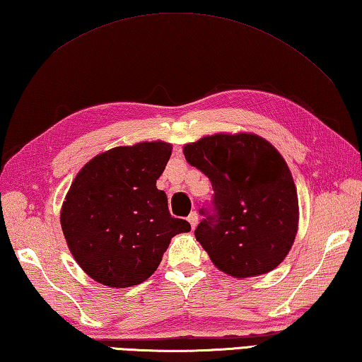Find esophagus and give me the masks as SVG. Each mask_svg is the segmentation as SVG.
<instances>
[{
	"label": "esophagus",
	"mask_w": 362,
	"mask_h": 362,
	"mask_svg": "<svg viewBox=\"0 0 362 362\" xmlns=\"http://www.w3.org/2000/svg\"><path fill=\"white\" fill-rule=\"evenodd\" d=\"M187 221H189V224H191V227L192 229H195V226L199 224V214L195 213V211H192L191 214H189V218H187Z\"/></svg>",
	"instance_id": "34e87169"
}]
</instances>
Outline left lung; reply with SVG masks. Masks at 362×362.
<instances>
[{
	"instance_id": "left-lung-1",
	"label": "left lung",
	"mask_w": 362,
	"mask_h": 362,
	"mask_svg": "<svg viewBox=\"0 0 362 362\" xmlns=\"http://www.w3.org/2000/svg\"><path fill=\"white\" fill-rule=\"evenodd\" d=\"M210 177L214 214L195 238L224 274L250 278L280 265L299 229V199L288 163L256 133H214L182 148Z\"/></svg>"
}]
</instances>
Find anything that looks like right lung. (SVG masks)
<instances>
[{"instance_id":"right-lung-1","label":"right lung","mask_w":362,"mask_h":362,"mask_svg":"<svg viewBox=\"0 0 362 362\" xmlns=\"http://www.w3.org/2000/svg\"><path fill=\"white\" fill-rule=\"evenodd\" d=\"M171 144L117 146L88 160L69 186L60 224L76 262L97 283L130 288L154 274L176 233L191 224L171 218L156 182Z\"/></svg>"}]
</instances>
